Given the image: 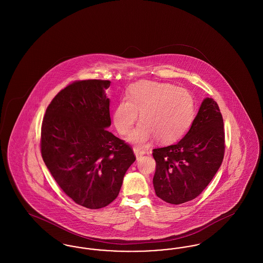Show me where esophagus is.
I'll return each instance as SVG.
<instances>
[{"label":"esophagus","mask_w":263,"mask_h":263,"mask_svg":"<svg viewBox=\"0 0 263 263\" xmlns=\"http://www.w3.org/2000/svg\"><path fill=\"white\" fill-rule=\"evenodd\" d=\"M133 151H134V154H135L137 160H139L142 156H144L146 154V151L143 150L142 148H139V147H134Z\"/></svg>","instance_id":"obj_1"}]
</instances>
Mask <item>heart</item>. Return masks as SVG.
<instances>
[{"label": "heart", "mask_w": 263, "mask_h": 263, "mask_svg": "<svg viewBox=\"0 0 263 263\" xmlns=\"http://www.w3.org/2000/svg\"><path fill=\"white\" fill-rule=\"evenodd\" d=\"M195 112L194 99L185 88L140 81L129 88L126 100L115 106L112 119L116 130L125 136L140 113L141 123L130 134L129 142L144 145L155 137L160 143H173L186 133Z\"/></svg>", "instance_id": "heart-1"}]
</instances>
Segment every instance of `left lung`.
Returning a JSON list of instances; mask_svg holds the SVG:
<instances>
[{
	"label": "left lung",
	"mask_w": 263,
	"mask_h": 263,
	"mask_svg": "<svg viewBox=\"0 0 263 263\" xmlns=\"http://www.w3.org/2000/svg\"><path fill=\"white\" fill-rule=\"evenodd\" d=\"M224 153L223 117L217 102L206 98L184 137L153 150L157 196L175 205L196 198L220 168Z\"/></svg>",
	"instance_id": "8db88e82"
}]
</instances>
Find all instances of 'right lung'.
<instances>
[{
    "label": "right lung",
    "instance_id": "add662e5",
    "mask_svg": "<svg viewBox=\"0 0 263 263\" xmlns=\"http://www.w3.org/2000/svg\"><path fill=\"white\" fill-rule=\"evenodd\" d=\"M109 81H78L62 89L48 105L41 127V155L63 191L77 204L100 209L119 194L127 170L136 158L115 137Z\"/></svg>",
    "mask_w": 263,
    "mask_h": 263
}]
</instances>
